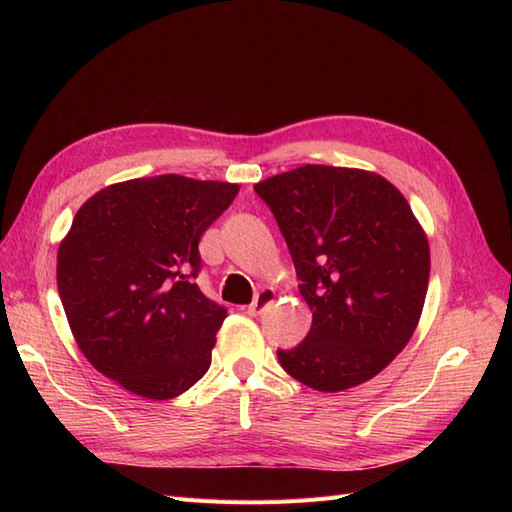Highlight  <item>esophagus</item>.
Returning <instances> with one entry per match:
<instances>
[{
  "instance_id": "esophagus-1",
  "label": "esophagus",
  "mask_w": 512,
  "mask_h": 512,
  "mask_svg": "<svg viewBox=\"0 0 512 512\" xmlns=\"http://www.w3.org/2000/svg\"><path fill=\"white\" fill-rule=\"evenodd\" d=\"M275 297H277V292L273 288H262L255 295V301L246 308V314H250V317H259V314H262L270 306V303L275 301Z\"/></svg>"
}]
</instances>
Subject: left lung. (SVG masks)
Returning a JSON list of instances; mask_svg holds the SVG:
<instances>
[{
	"mask_svg": "<svg viewBox=\"0 0 512 512\" xmlns=\"http://www.w3.org/2000/svg\"><path fill=\"white\" fill-rule=\"evenodd\" d=\"M281 228L312 310L279 363L317 391L352 389L394 361L418 328L429 239L409 202L374 171L303 165L255 184Z\"/></svg>",
	"mask_w": 512,
	"mask_h": 512,
	"instance_id": "obj_1",
	"label": "left lung"
}]
</instances>
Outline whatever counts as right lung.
Listing matches in <instances>:
<instances>
[{"label":"right lung","instance_id":"obj_1","mask_svg":"<svg viewBox=\"0 0 512 512\" xmlns=\"http://www.w3.org/2000/svg\"><path fill=\"white\" fill-rule=\"evenodd\" d=\"M237 191L178 173L116 182L61 239L57 286L74 341L132 394L176 398L209 369L226 310L195 284L198 244Z\"/></svg>","mask_w":512,"mask_h":512}]
</instances>
